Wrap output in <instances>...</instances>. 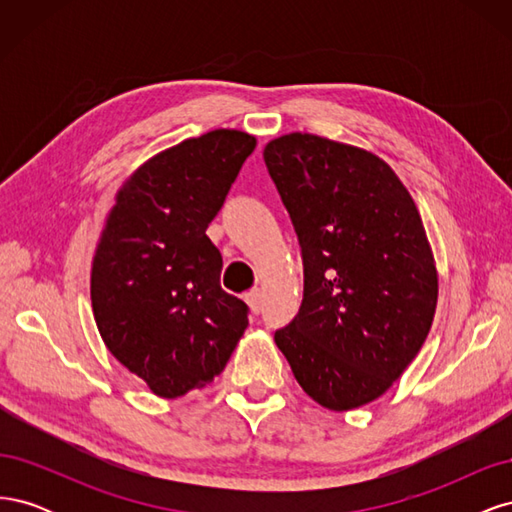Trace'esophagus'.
<instances>
[{
    "mask_svg": "<svg viewBox=\"0 0 512 512\" xmlns=\"http://www.w3.org/2000/svg\"><path fill=\"white\" fill-rule=\"evenodd\" d=\"M245 301H247V305H250V309L254 314H260V307H262V292L258 290V288H254V290H250L245 294Z\"/></svg>",
    "mask_w": 512,
    "mask_h": 512,
    "instance_id": "34e87169",
    "label": "esophagus"
}]
</instances>
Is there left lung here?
Returning <instances> with one entry per match:
<instances>
[{"label":"left lung","mask_w":512,"mask_h":512,"mask_svg":"<svg viewBox=\"0 0 512 512\" xmlns=\"http://www.w3.org/2000/svg\"><path fill=\"white\" fill-rule=\"evenodd\" d=\"M262 156L303 258L299 314L275 344L320 406L369 404L404 374L436 312L421 215L391 166L359 147L294 132Z\"/></svg>","instance_id":"1"}]
</instances>
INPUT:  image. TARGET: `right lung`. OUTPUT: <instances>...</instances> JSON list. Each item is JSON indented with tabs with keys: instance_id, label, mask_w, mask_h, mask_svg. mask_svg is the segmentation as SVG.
I'll return each instance as SVG.
<instances>
[{
	"instance_id": "add662e5",
	"label": "right lung",
	"mask_w": 512,
	"mask_h": 512,
	"mask_svg": "<svg viewBox=\"0 0 512 512\" xmlns=\"http://www.w3.org/2000/svg\"><path fill=\"white\" fill-rule=\"evenodd\" d=\"M256 147L239 130L188 138L145 162L117 194L91 267L106 348L160 397L203 389L226 367L247 307L220 286L207 226Z\"/></svg>"
}]
</instances>
